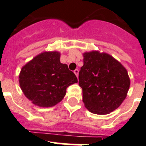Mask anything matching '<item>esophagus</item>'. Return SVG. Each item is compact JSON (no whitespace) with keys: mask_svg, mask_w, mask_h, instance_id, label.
<instances>
[{"mask_svg":"<svg viewBox=\"0 0 146 146\" xmlns=\"http://www.w3.org/2000/svg\"><path fill=\"white\" fill-rule=\"evenodd\" d=\"M74 73H75L76 76L78 77V76H79V70L76 69L75 70H74Z\"/></svg>","mask_w":146,"mask_h":146,"instance_id":"1","label":"esophagus"}]
</instances>
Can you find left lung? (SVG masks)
<instances>
[{
	"label": "left lung",
	"mask_w": 146,
	"mask_h": 146,
	"mask_svg": "<svg viewBox=\"0 0 146 146\" xmlns=\"http://www.w3.org/2000/svg\"><path fill=\"white\" fill-rule=\"evenodd\" d=\"M83 58L79 85L85 108L94 114H109L126 98L131 85L127 71L107 53L86 52Z\"/></svg>",
	"instance_id": "8db88e82"
}]
</instances>
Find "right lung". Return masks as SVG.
Instances as JSON below:
<instances>
[{
    "label": "right lung",
    "instance_id": "1",
    "mask_svg": "<svg viewBox=\"0 0 146 146\" xmlns=\"http://www.w3.org/2000/svg\"><path fill=\"white\" fill-rule=\"evenodd\" d=\"M61 53L43 52L22 67L19 82L22 92L32 104L52 107L64 99L67 88L77 83L73 72L60 61Z\"/></svg>",
    "mask_w": 146,
    "mask_h": 146
}]
</instances>
